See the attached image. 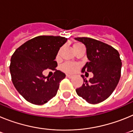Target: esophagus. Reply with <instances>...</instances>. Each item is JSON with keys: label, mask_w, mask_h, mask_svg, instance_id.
<instances>
[{"label": "esophagus", "mask_w": 133, "mask_h": 133, "mask_svg": "<svg viewBox=\"0 0 133 133\" xmlns=\"http://www.w3.org/2000/svg\"><path fill=\"white\" fill-rule=\"evenodd\" d=\"M66 77H67L68 78H72V77H73V75H70V74H66Z\"/></svg>", "instance_id": "obj_1"}]
</instances>
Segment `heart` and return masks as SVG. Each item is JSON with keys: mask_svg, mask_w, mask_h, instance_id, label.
<instances>
[{"mask_svg": "<svg viewBox=\"0 0 133 133\" xmlns=\"http://www.w3.org/2000/svg\"><path fill=\"white\" fill-rule=\"evenodd\" d=\"M82 45L81 44L78 43H76L73 44V48L75 50L79 46ZM79 68V64L78 63H70V62H68V63H64L62 66V69L64 71L66 72H75V71H77Z\"/></svg>", "mask_w": 133, "mask_h": 133, "instance_id": "heart-1", "label": "heart"}]
</instances>
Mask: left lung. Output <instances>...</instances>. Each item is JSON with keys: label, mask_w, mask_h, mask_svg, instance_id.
Masks as SVG:
<instances>
[{"label": "left lung", "mask_w": 133, "mask_h": 133, "mask_svg": "<svg viewBox=\"0 0 133 133\" xmlns=\"http://www.w3.org/2000/svg\"><path fill=\"white\" fill-rule=\"evenodd\" d=\"M75 39L87 48L89 62L81 72L93 73V77L89 81L81 75L84 83L76 92L90 104L101 103L110 97L120 80L122 63L119 53L111 46L93 38L77 37Z\"/></svg>", "instance_id": "8db88e82"}]
</instances>
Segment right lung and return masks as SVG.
<instances>
[{
	"label": "right lung",
	"instance_id": "1",
	"mask_svg": "<svg viewBox=\"0 0 133 133\" xmlns=\"http://www.w3.org/2000/svg\"><path fill=\"white\" fill-rule=\"evenodd\" d=\"M66 41L60 36H38L15 50L10 59L12 81L28 102L41 105L56 95L59 83L66 75L55 69L57 63L55 59ZM47 68L55 72L52 77L46 79L42 72Z\"/></svg>",
	"mask_w": 133,
	"mask_h": 133
}]
</instances>
